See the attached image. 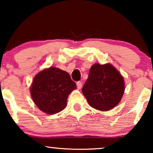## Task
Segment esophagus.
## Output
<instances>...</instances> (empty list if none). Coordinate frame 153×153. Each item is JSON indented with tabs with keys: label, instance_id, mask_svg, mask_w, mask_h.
I'll return each mask as SVG.
<instances>
[{
	"label": "esophagus",
	"instance_id": "esophagus-1",
	"mask_svg": "<svg viewBox=\"0 0 153 153\" xmlns=\"http://www.w3.org/2000/svg\"><path fill=\"white\" fill-rule=\"evenodd\" d=\"M76 85H77V88H78L79 89H81V87H82V83H81V81H78V82L76 83Z\"/></svg>",
	"mask_w": 153,
	"mask_h": 153
}]
</instances>
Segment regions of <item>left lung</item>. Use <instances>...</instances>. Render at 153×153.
I'll return each instance as SVG.
<instances>
[{
    "label": "left lung",
    "instance_id": "1",
    "mask_svg": "<svg viewBox=\"0 0 153 153\" xmlns=\"http://www.w3.org/2000/svg\"><path fill=\"white\" fill-rule=\"evenodd\" d=\"M125 88L124 78L114 66L95 63L90 69L82 93L91 107L107 111L120 103Z\"/></svg>",
    "mask_w": 153,
    "mask_h": 153
}]
</instances>
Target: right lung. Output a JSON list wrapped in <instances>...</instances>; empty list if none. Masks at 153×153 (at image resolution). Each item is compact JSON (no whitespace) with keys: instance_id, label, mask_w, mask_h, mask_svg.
I'll return each instance as SVG.
<instances>
[{"instance_id":"add662e5","label":"right lung","mask_w":153,"mask_h":153,"mask_svg":"<svg viewBox=\"0 0 153 153\" xmlns=\"http://www.w3.org/2000/svg\"><path fill=\"white\" fill-rule=\"evenodd\" d=\"M76 88L70 74L55 67L39 72L30 88L31 97L38 108L47 114H55L67 106L68 97Z\"/></svg>"}]
</instances>
